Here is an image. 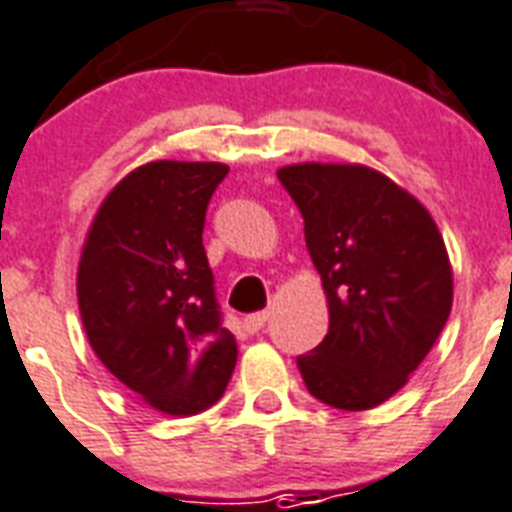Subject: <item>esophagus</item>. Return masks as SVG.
I'll return each mask as SVG.
<instances>
[{
	"label": "esophagus",
	"mask_w": 512,
	"mask_h": 512,
	"mask_svg": "<svg viewBox=\"0 0 512 512\" xmlns=\"http://www.w3.org/2000/svg\"><path fill=\"white\" fill-rule=\"evenodd\" d=\"M265 321H268V311L252 313V316H247V319H244V329L255 335V332H260V329L265 327Z\"/></svg>",
	"instance_id": "obj_1"
}]
</instances>
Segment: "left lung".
I'll return each instance as SVG.
<instances>
[{
  "instance_id": "8db88e82",
  "label": "left lung",
  "mask_w": 512,
  "mask_h": 512,
  "mask_svg": "<svg viewBox=\"0 0 512 512\" xmlns=\"http://www.w3.org/2000/svg\"><path fill=\"white\" fill-rule=\"evenodd\" d=\"M281 185L305 220L327 292L329 332L297 356L324 404L364 412L404 388L452 311V265L412 193L364 164H289Z\"/></svg>"
}]
</instances>
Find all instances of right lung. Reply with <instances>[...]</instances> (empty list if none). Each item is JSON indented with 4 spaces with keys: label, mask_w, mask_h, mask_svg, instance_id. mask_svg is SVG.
Returning a JSON list of instances; mask_svg holds the SVG:
<instances>
[{
    "label": "right lung",
    "mask_w": 512,
    "mask_h": 512,
    "mask_svg": "<svg viewBox=\"0 0 512 512\" xmlns=\"http://www.w3.org/2000/svg\"><path fill=\"white\" fill-rule=\"evenodd\" d=\"M225 175L217 162L132 170L100 204L76 273L92 350L135 396L175 417L220 401L239 353L201 241Z\"/></svg>",
    "instance_id": "1"
}]
</instances>
